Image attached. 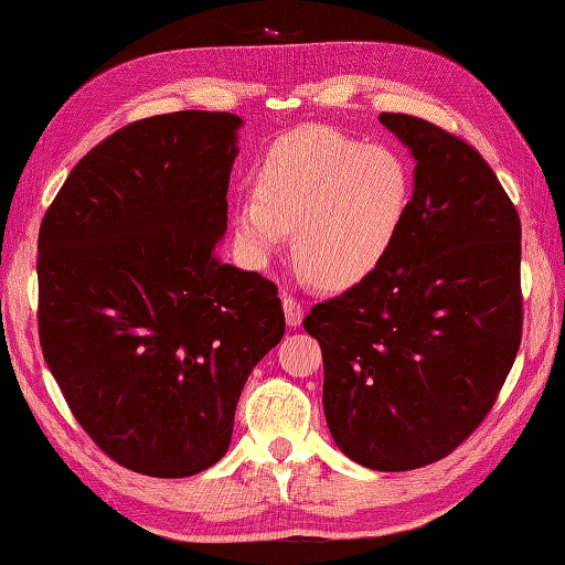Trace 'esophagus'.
<instances>
[{"instance_id":"obj_1","label":"esophagus","mask_w":565,"mask_h":565,"mask_svg":"<svg viewBox=\"0 0 565 565\" xmlns=\"http://www.w3.org/2000/svg\"><path fill=\"white\" fill-rule=\"evenodd\" d=\"M282 309H285V321H287V327H299L302 324V319H305V307L297 302L295 297H285L282 299Z\"/></svg>"}]
</instances>
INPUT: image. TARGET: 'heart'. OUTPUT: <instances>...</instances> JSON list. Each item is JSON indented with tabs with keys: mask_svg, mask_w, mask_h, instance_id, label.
<instances>
[{
	"mask_svg": "<svg viewBox=\"0 0 565 565\" xmlns=\"http://www.w3.org/2000/svg\"><path fill=\"white\" fill-rule=\"evenodd\" d=\"M414 194L409 160L393 146L333 129H302L275 141L256 192L234 206V234L253 260L278 253L295 228V260L329 290L373 275L393 253Z\"/></svg>",
	"mask_w": 565,
	"mask_h": 565,
	"instance_id": "1",
	"label": "heart"
}]
</instances>
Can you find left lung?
I'll return each instance as SVG.
<instances>
[{
  "instance_id": "left-lung-1",
  "label": "left lung",
  "mask_w": 565,
  "mask_h": 565,
  "mask_svg": "<svg viewBox=\"0 0 565 565\" xmlns=\"http://www.w3.org/2000/svg\"><path fill=\"white\" fill-rule=\"evenodd\" d=\"M380 124L417 163L405 228L305 329L324 359L333 444L395 473L451 454L498 399L522 339V224L476 148L409 114Z\"/></svg>"
}]
</instances>
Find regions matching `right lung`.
<instances>
[{"mask_svg":"<svg viewBox=\"0 0 565 565\" xmlns=\"http://www.w3.org/2000/svg\"><path fill=\"white\" fill-rule=\"evenodd\" d=\"M241 126L226 111L126 126L43 216V359L92 441L136 473L222 460L241 390L285 333L278 287L216 256Z\"/></svg>","mask_w":565,"mask_h":565,"instance_id":"right-lung-1","label":"right lung"}]
</instances>
